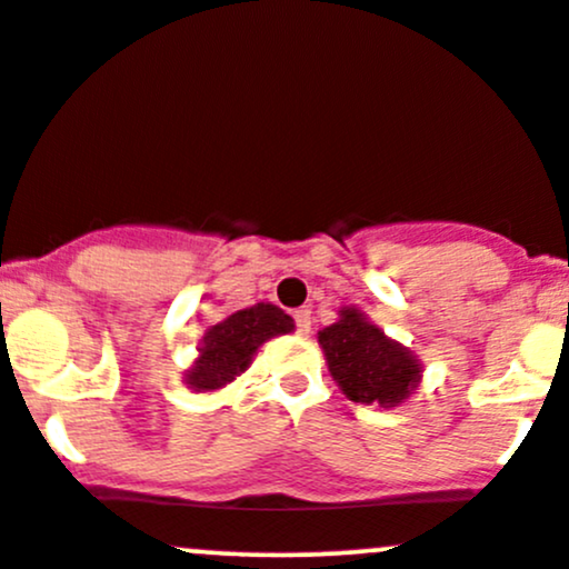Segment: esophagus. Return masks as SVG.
I'll return each instance as SVG.
<instances>
[{
	"instance_id": "34e87169",
	"label": "esophagus",
	"mask_w": 569,
	"mask_h": 569,
	"mask_svg": "<svg viewBox=\"0 0 569 569\" xmlns=\"http://www.w3.org/2000/svg\"><path fill=\"white\" fill-rule=\"evenodd\" d=\"M295 321H297V330H300V335L310 332V310L308 308L295 310Z\"/></svg>"
}]
</instances>
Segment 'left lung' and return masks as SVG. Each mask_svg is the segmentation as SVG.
<instances>
[{
    "instance_id": "1",
    "label": "left lung",
    "mask_w": 569,
    "mask_h": 569,
    "mask_svg": "<svg viewBox=\"0 0 569 569\" xmlns=\"http://www.w3.org/2000/svg\"><path fill=\"white\" fill-rule=\"evenodd\" d=\"M327 368L340 392L355 403H406L422 381V362L411 349L385 335L360 308L338 310V321L319 332Z\"/></svg>"
}]
</instances>
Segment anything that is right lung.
Masks as SVG:
<instances>
[{
  "mask_svg": "<svg viewBox=\"0 0 569 569\" xmlns=\"http://www.w3.org/2000/svg\"><path fill=\"white\" fill-rule=\"evenodd\" d=\"M286 332H295V319L272 302H256L226 316L201 338L199 357L182 373L184 385L193 392L223 390L250 368L269 338Z\"/></svg>",
  "mask_w": 569,
  "mask_h": 569,
  "instance_id": "1",
  "label": "right lung"
}]
</instances>
